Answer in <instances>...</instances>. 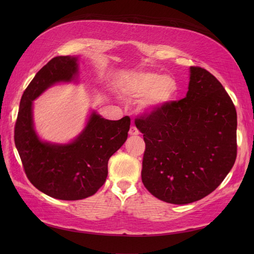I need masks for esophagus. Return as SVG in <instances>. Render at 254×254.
Here are the masks:
<instances>
[{
    "instance_id": "obj_1",
    "label": "esophagus",
    "mask_w": 254,
    "mask_h": 254,
    "mask_svg": "<svg viewBox=\"0 0 254 254\" xmlns=\"http://www.w3.org/2000/svg\"><path fill=\"white\" fill-rule=\"evenodd\" d=\"M128 134H130V135H132V136H135V135H138L139 132H138L136 127L132 126V127H130V131H128Z\"/></svg>"
}]
</instances>
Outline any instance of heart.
Returning <instances> with one entry per match:
<instances>
[{
	"label": "heart",
	"instance_id": "1",
	"mask_svg": "<svg viewBox=\"0 0 254 254\" xmlns=\"http://www.w3.org/2000/svg\"><path fill=\"white\" fill-rule=\"evenodd\" d=\"M177 80L169 75L152 72L133 74L127 80L126 94L133 99H144V107L157 108L169 105L178 94Z\"/></svg>",
	"mask_w": 254,
	"mask_h": 254
}]
</instances>
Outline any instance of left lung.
<instances>
[{
    "mask_svg": "<svg viewBox=\"0 0 254 254\" xmlns=\"http://www.w3.org/2000/svg\"><path fill=\"white\" fill-rule=\"evenodd\" d=\"M187 96L136 117L143 133L142 181L161 201L188 204L212 193L237 157V112L219 80L190 67Z\"/></svg>",
    "mask_w": 254,
    "mask_h": 254,
    "instance_id": "left-lung-1",
    "label": "left lung"
}]
</instances>
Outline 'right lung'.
Returning a JSON list of instances; mask_svg holds the SVG:
<instances>
[{"label": "right lung", "instance_id": "1", "mask_svg": "<svg viewBox=\"0 0 254 254\" xmlns=\"http://www.w3.org/2000/svg\"><path fill=\"white\" fill-rule=\"evenodd\" d=\"M77 74V58L51 59L27 86L15 123L14 141L28 180L51 197L75 201L93 195L108 176V161L127 138L131 119L107 120L95 112L76 139L65 145L39 139L32 123V100L59 82Z\"/></svg>", "mask_w": 254, "mask_h": 254}]
</instances>
